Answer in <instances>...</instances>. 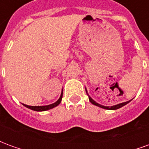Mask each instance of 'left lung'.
I'll return each mask as SVG.
<instances>
[{
  "mask_svg": "<svg viewBox=\"0 0 149 149\" xmlns=\"http://www.w3.org/2000/svg\"><path fill=\"white\" fill-rule=\"evenodd\" d=\"M86 93H87V95L88 96V99H89V101H90L91 103L93 104H94V105H97V106L98 107H100V108H102V109H108V110H116V109H120V108H121V107H123L124 105H125V104H127L130 101H127V102H124V103H120V104H116V105H114V106H111V107H109V106H104V105H101V104H100L97 103L96 101H94L92 98H91L90 97H89V95L88 94V92L87 90H86Z\"/></svg>",
  "mask_w": 149,
  "mask_h": 149,
  "instance_id": "obj_1",
  "label": "left lung"
}]
</instances>
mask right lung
Instances as JSON below:
<instances>
[{"label":"right lung","instance_id":"right-lung-1","mask_svg":"<svg viewBox=\"0 0 149 149\" xmlns=\"http://www.w3.org/2000/svg\"><path fill=\"white\" fill-rule=\"evenodd\" d=\"M62 97H63V90H62L61 95V97L58 99V100L55 102V103L52 104H49V105H45V106H29V105H26V104H24V106L27 107L29 109H30L32 110H34V111H37V112H41V111H46V110H49L51 109H53L54 107L57 106L61 102L62 100Z\"/></svg>","mask_w":149,"mask_h":149}]
</instances>
